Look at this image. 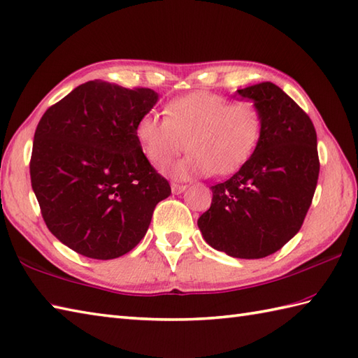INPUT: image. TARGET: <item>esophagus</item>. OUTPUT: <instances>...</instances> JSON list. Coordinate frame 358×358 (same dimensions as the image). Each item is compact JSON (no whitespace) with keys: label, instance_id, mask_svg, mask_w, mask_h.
Wrapping results in <instances>:
<instances>
[{"label":"esophagus","instance_id":"1","mask_svg":"<svg viewBox=\"0 0 358 358\" xmlns=\"http://www.w3.org/2000/svg\"><path fill=\"white\" fill-rule=\"evenodd\" d=\"M171 189H172V194H181V192L186 191V186H185V185L172 183V185H171Z\"/></svg>","mask_w":358,"mask_h":358}]
</instances>
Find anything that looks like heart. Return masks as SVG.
Returning <instances> with one entry per match:
<instances>
[{"label":"heart","instance_id":"b5f03b06","mask_svg":"<svg viewBox=\"0 0 358 358\" xmlns=\"http://www.w3.org/2000/svg\"><path fill=\"white\" fill-rule=\"evenodd\" d=\"M263 131L262 110L254 101L199 90L166 106V117L149 110L135 124L140 149L155 167H164L186 146L191 150L171 172L186 180L199 175H227L252 157Z\"/></svg>","mask_w":358,"mask_h":358}]
</instances>
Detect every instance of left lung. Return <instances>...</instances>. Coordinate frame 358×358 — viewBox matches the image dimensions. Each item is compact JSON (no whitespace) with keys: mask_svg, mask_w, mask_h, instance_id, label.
Instances as JSON below:
<instances>
[{"mask_svg":"<svg viewBox=\"0 0 358 358\" xmlns=\"http://www.w3.org/2000/svg\"><path fill=\"white\" fill-rule=\"evenodd\" d=\"M237 94L262 110V138L229 180L212 186L199 218L204 240L235 258L268 257L300 231L317 187L320 162L313 121L271 81Z\"/></svg>","mask_w":358,"mask_h":358,"instance_id":"left-lung-1","label":"left lung"}]
</instances>
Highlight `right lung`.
Returning <instances> with one entry per match:
<instances>
[{"instance_id":"add662e5","label":"right lung","mask_w":358,"mask_h":358,"mask_svg":"<svg viewBox=\"0 0 358 358\" xmlns=\"http://www.w3.org/2000/svg\"><path fill=\"white\" fill-rule=\"evenodd\" d=\"M155 90L95 80L50 106L36 126L30 181L45 226L80 255L112 260L146 235L171 186L135 138Z\"/></svg>"}]
</instances>
